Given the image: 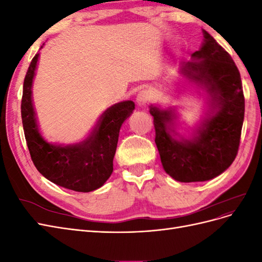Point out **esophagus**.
Here are the masks:
<instances>
[{
	"mask_svg": "<svg viewBox=\"0 0 262 262\" xmlns=\"http://www.w3.org/2000/svg\"><path fill=\"white\" fill-rule=\"evenodd\" d=\"M150 99V95L147 91H141L139 94H138V97H137V101L138 104L143 106L145 104H147V102L149 101Z\"/></svg>",
	"mask_w": 262,
	"mask_h": 262,
	"instance_id": "obj_1",
	"label": "esophagus"
}]
</instances>
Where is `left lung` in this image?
<instances>
[{"label":"left lung","instance_id":"1","mask_svg":"<svg viewBox=\"0 0 262 262\" xmlns=\"http://www.w3.org/2000/svg\"><path fill=\"white\" fill-rule=\"evenodd\" d=\"M203 37L201 48L192 53L193 61L180 67L182 75L209 95L210 109L193 137L185 139L176 132L175 109L149 107L163 167L181 182L207 181L224 172L238 152L244 122L239 71L231 55L205 30Z\"/></svg>","mask_w":262,"mask_h":262}]
</instances>
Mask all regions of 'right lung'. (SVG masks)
I'll use <instances>...</instances> for the list:
<instances>
[{"instance_id":"add662e5","label":"right lung","mask_w":262,"mask_h":262,"mask_svg":"<svg viewBox=\"0 0 262 262\" xmlns=\"http://www.w3.org/2000/svg\"><path fill=\"white\" fill-rule=\"evenodd\" d=\"M38 57L39 53L29 64L21 98L23 128L31 160L38 171L53 184L78 192L93 191L113 173L119 131L134 110V102L125 100L107 108L82 142L63 145L46 141L38 130L31 99Z\"/></svg>"}]
</instances>
